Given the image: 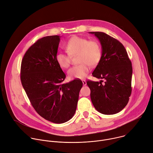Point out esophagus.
Masks as SVG:
<instances>
[{"label":"esophagus","instance_id":"34e87169","mask_svg":"<svg viewBox=\"0 0 153 153\" xmlns=\"http://www.w3.org/2000/svg\"><path fill=\"white\" fill-rule=\"evenodd\" d=\"M82 84H83V85H85L87 84V82H86V81H85V80H82Z\"/></svg>","mask_w":153,"mask_h":153}]
</instances>
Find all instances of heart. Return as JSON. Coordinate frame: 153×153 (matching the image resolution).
Masks as SVG:
<instances>
[{"label":"heart","instance_id":"heart-1","mask_svg":"<svg viewBox=\"0 0 153 153\" xmlns=\"http://www.w3.org/2000/svg\"><path fill=\"white\" fill-rule=\"evenodd\" d=\"M68 53L58 52L56 55V62L59 67L67 69L71 63V56L79 55V65L75 66L68 71L70 79H84L90 70V66L94 67L100 62L102 49L100 43L95 40H89L87 38L74 36L66 45Z\"/></svg>","mask_w":153,"mask_h":153}]
</instances>
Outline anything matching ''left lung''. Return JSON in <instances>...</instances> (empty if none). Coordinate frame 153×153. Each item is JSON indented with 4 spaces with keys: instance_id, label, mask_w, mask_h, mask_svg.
I'll return each instance as SVG.
<instances>
[{
    "instance_id": "1",
    "label": "left lung",
    "mask_w": 153,
    "mask_h": 153,
    "mask_svg": "<svg viewBox=\"0 0 153 153\" xmlns=\"http://www.w3.org/2000/svg\"><path fill=\"white\" fill-rule=\"evenodd\" d=\"M100 40L102 46L100 62L94 71V76L105 79L88 80L90 98L96 110L104 114H116L128 104L131 94L132 65L123 45L102 32H90Z\"/></svg>"
}]
</instances>
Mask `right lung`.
Returning a JSON list of instances; mask_svg holds the SVG:
<instances>
[{"label": "right lung", "instance_id": "1", "mask_svg": "<svg viewBox=\"0 0 153 153\" xmlns=\"http://www.w3.org/2000/svg\"><path fill=\"white\" fill-rule=\"evenodd\" d=\"M59 36L39 39L22 61L20 79L37 113L45 119L62 124L74 115L82 86L81 80L63 83L65 74L56 62Z\"/></svg>", "mask_w": 153, "mask_h": 153}]
</instances>
